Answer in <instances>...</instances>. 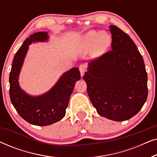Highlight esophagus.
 <instances>
[{
  "mask_svg": "<svg viewBox=\"0 0 157 157\" xmlns=\"http://www.w3.org/2000/svg\"><path fill=\"white\" fill-rule=\"evenodd\" d=\"M86 69H87V66L86 65H85V64H81L79 66V71H80L81 72V76H83V74H84V73L86 71Z\"/></svg>",
  "mask_w": 157,
  "mask_h": 157,
  "instance_id": "1",
  "label": "esophagus"
}]
</instances>
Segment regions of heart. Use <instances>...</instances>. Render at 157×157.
<instances>
[{"instance_id": "heart-1", "label": "heart", "mask_w": 157, "mask_h": 157, "mask_svg": "<svg viewBox=\"0 0 157 157\" xmlns=\"http://www.w3.org/2000/svg\"><path fill=\"white\" fill-rule=\"evenodd\" d=\"M111 38L106 32L91 31L81 38V48L83 52L92 51L94 56L101 55L111 45Z\"/></svg>"}]
</instances>
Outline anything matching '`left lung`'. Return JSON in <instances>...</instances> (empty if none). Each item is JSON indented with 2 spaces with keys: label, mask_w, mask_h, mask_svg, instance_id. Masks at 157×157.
<instances>
[{
  "label": "left lung",
  "mask_w": 157,
  "mask_h": 157,
  "mask_svg": "<svg viewBox=\"0 0 157 157\" xmlns=\"http://www.w3.org/2000/svg\"><path fill=\"white\" fill-rule=\"evenodd\" d=\"M112 50L89 63L83 78L98 114L116 121L131 119L148 96L147 73L141 53L128 34L110 25Z\"/></svg>",
  "instance_id": "obj_1"
}]
</instances>
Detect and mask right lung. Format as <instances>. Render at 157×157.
Listing matches in <instances>:
<instances>
[{
  "label": "right lung",
  "mask_w": 157,
  "mask_h": 157,
  "mask_svg": "<svg viewBox=\"0 0 157 157\" xmlns=\"http://www.w3.org/2000/svg\"><path fill=\"white\" fill-rule=\"evenodd\" d=\"M48 39V33L44 31L37 32L26 38L15 55L9 75L12 104L23 119L36 126L51 125L63 119L75 83L81 78L79 69L75 67L64 73L52 89L40 96H30L21 89L18 76L29 46Z\"/></svg>",
  "instance_id": "add662e5"
}]
</instances>
